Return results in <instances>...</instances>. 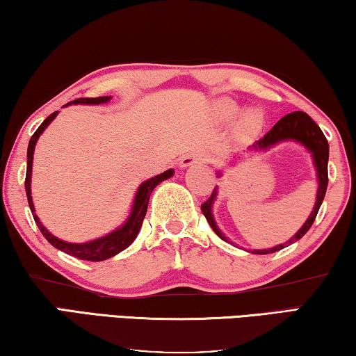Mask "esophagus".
Segmentation results:
<instances>
[{
  "mask_svg": "<svg viewBox=\"0 0 356 356\" xmlns=\"http://www.w3.org/2000/svg\"><path fill=\"white\" fill-rule=\"evenodd\" d=\"M209 161V154L203 153V152H192L188 153L186 156H183V159L179 164L183 167H189V165H194V164H204V162Z\"/></svg>",
  "mask_w": 356,
  "mask_h": 356,
  "instance_id": "obj_1",
  "label": "esophagus"
}]
</instances>
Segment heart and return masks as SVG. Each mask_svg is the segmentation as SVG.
Returning <instances> with one entry per match:
<instances>
[{"label": "heart", "mask_w": 356, "mask_h": 356, "mask_svg": "<svg viewBox=\"0 0 356 356\" xmlns=\"http://www.w3.org/2000/svg\"><path fill=\"white\" fill-rule=\"evenodd\" d=\"M239 112V106L234 102L228 98H222L216 103V114L220 118H225V120H229L238 115ZM263 127V114L259 111H247L244 115H242L241 122H239V128L244 134H254Z\"/></svg>", "instance_id": "b5f03b06"}]
</instances>
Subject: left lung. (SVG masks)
<instances>
[{"mask_svg": "<svg viewBox=\"0 0 356 356\" xmlns=\"http://www.w3.org/2000/svg\"><path fill=\"white\" fill-rule=\"evenodd\" d=\"M297 140L303 143L311 153H313L314 158V164L317 168V178H319V189H317V200L314 204V209L311 216L308 217V220L305 222V225L298 229V233L292 238L291 241L286 242V244H280L273 248H267V250H253L254 254H269V253H275L278 250H282L286 245H291L292 242H296L298 239H302L305 234H307L308 229L311 228V225L314 223V219L317 213H319V208L323 202V197H325L327 192V186H328V142L327 137L323 136L322 129L317 127V123L311 118L308 114H305L302 111L297 112H291V114L284 115L282 120H278L275 123L269 133H266L264 137L254 143L253 148L254 149H261V148H269L275 143L282 142V140ZM217 195V188H214L213 194L208 198L207 202L202 204V213L203 216L207 217L208 223L211 225V228L214 229V233L222 238L223 241H228L225 236L220 233V229L217 228L213 213H211V208H213V203L216 200Z\"/></svg>", "mask_w": 356, "mask_h": 356, "instance_id": "1", "label": "left lung"}]
</instances>
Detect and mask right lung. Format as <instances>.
<instances>
[{"label": "right lung", "instance_id": "obj_1", "mask_svg": "<svg viewBox=\"0 0 356 356\" xmlns=\"http://www.w3.org/2000/svg\"><path fill=\"white\" fill-rule=\"evenodd\" d=\"M109 99H111V97L78 98L72 103L73 104H99V103H108ZM72 103H68V104H72ZM56 115H58V111L53 112L51 115H48L45 120H43V123L40 124L39 128H37V131L33 134V137H31L29 145H28V165H26V179H24V189H26V197H28L31 213H34L33 197H31V168H33L34 147H35L37 139H39L40 134L43 133V129H45L48 124L54 120ZM172 175H173V170L170 168V170L161 173V175H158V177L148 179V181H143L140 184L139 191H137L136 198H134V204H133V211H131V216L128 217L127 223H124L122 228L115 229V232H112L108 236H104V238L86 242V244H70V242H64V241H60L58 238H54V236L49 233L45 227L42 225L39 217H37L35 214H33V217H34V220L37 223V227H39V229H40V233L43 234V238H45L53 247L58 248V250L72 254V257L78 258V259L104 261L108 258L115 257L117 253H120L122 250H124V248L133 244V241L137 238V233H139V229L142 227L143 217H145V214H147L148 200H149V195H152L153 189L161 181H164V179L170 178Z\"/></svg>", "mask_w": 356, "mask_h": 356}]
</instances>
